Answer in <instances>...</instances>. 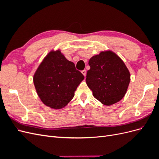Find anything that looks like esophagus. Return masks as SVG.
<instances>
[{
	"label": "esophagus",
	"instance_id": "34e87169",
	"mask_svg": "<svg viewBox=\"0 0 159 159\" xmlns=\"http://www.w3.org/2000/svg\"><path fill=\"white\" fill-rule=\"evenodd\" d=\"M81 73H82V74L85 77V75H86V70H84L81 71Z\"/></svg>",
	"mask_w": 159,
	"mask_h": 159
}]
</instances>
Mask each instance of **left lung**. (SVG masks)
Here are the masks:
<instances>
[{"label": "left lung", "mask_w": 159, "mask_h": 159, "mask_svg": "<svg viewBox=\"0 0 159 159\" xmlns=\"http://www.w3.org/2000/svg\"><path fill=\"white\" fill-rule=\"evenodd\" d=\"M86 83L94 98L105 105L119 102L130 82L129 71L123 60L111 51L102 52L91 57Z\"/></svg>", "instance_id": "left-lung-1"}]
</instances>
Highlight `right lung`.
<instances>
[{"label":"right lung","mask_w":159,"mask_h":159,"mask_svg":"<svg viewBox=\"0 0 159 159\" xmlns=\"http://www.w3.org/2000/svg\"><path fill=\"white\" fill-rule=\"evenodd\" d=\"M84 79L75 64L60 50L51 51L42 61L34 75V84L42 102L46 106L64 107L74 97L75 91Z\"/></svg>","instance_id":"add662e5"}]
</instances>
